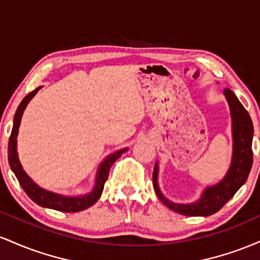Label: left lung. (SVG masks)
<instances>
[{"label":"left lung","instance_id":"1","mask_svg":"<svg viewBox=\"0 0 260 260\" xmlns=\"http://www.w3.org/2000/svg\"><path fill=\"white\" fill-rule=\"evenodd\" d=\"M226 100L230 106L232 120V139H234V151H232L231 165L228 174L219 183L207 187L199 201L190 204H178L169 201L161 193L157 183L159 166L155 164L153 172V184L156 196L169 209L187 216H209L219 211L228 203L235 193L243 186L248 178L253 164L252 139L253 123L249 113L244 109L237 96L226 88L223 90Z\"/></svg>","mask_w":260,"mask_h":260}]
</instances>
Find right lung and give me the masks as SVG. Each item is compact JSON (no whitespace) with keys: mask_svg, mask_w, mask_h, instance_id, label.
<instances>
[{"mask_svg":"<svg viewBox=\"0 0 260 260\" xmlns=\"http://www.w3.org/2000/svg\"><path fill=\"white\" fill-rule=\"evenodd\" d=\"M41 86L29 92L28 95L22 100V103L18 106L16 115H14L13 120V128H12V133L10 137V142H8V162L12 171L16 175L17 180L19 181V184L22 186L24 192L28 194L29 198L32 202H35L37 204L41 205L44 208L49 209H55V210L63 211V213H77V211H82L84 209L91 207L92 204L98 202V199L100 198L101 193H103L104 184L109 177L110 169H111L112 164L115 162L122 154L126 153L128 150L127 148L121 149V150L115 151L111 155L106 157L105 160L101 162L99 170L96 172V178H95V184L94 188L90 193L84 196L79 197H66L62 194H57V193L50 192V190L44 189V188L39 187L35 182L25 174V171L23 170L22 165H20L19 159H18L17 154V136H18V129H19L20 120H22L23 112H24L26 105L30 101L34 95L40 90Z\"/></svg>","mask_w":260,"mask_h":260,"instance_id":"add662e5","label":"right lung"}]
</instances>
